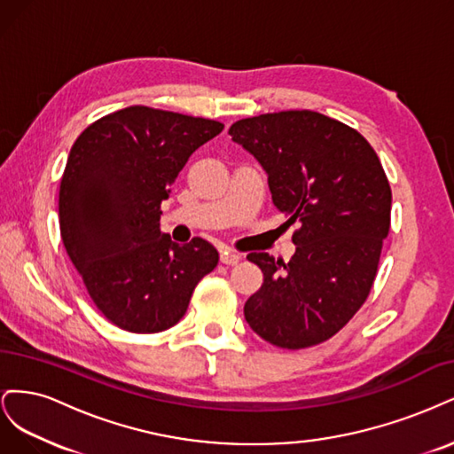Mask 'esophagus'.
<instances>
[{"label": "esophagus", "mask_w": 454, "mask_h": 454, "mask_svg": "<svg viewBox=\"0 0 454 454\" xmlns=\"http://www.w3.org/2000/svg\"><path fill=\"white\" fill-rule=\"evenodd\" d=\"M219 259H222L223 265H237L239 261L242 259L240 254L232 252V250H222V254H219Z\"/></svg>", "instance_id": "obj_1"}]
</instances>
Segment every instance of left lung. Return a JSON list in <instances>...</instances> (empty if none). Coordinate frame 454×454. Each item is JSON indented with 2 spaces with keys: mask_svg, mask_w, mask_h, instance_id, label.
Instances as JSON below:
<instances>
[{
  "mask_svg": "<svg viewBox=\"0 0 454 454\" xmlns=\"http://www.w3.org/2000/svg\"><path fill=\"white\" fill-rule=\"evenodd\" d=\"M267 172L272 202L287 215L295 255L284 263L248 254L263 284L244 318L274 347L320 345L360 310L390 231L392 191L364 136L310 109L240 119L229 129Z\"/></svg>",
  "mask_w": 454,
  "mask_h": 454,
  "instance_id": "obj_1",
  "label": "left lung"
}]
</instances>
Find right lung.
Listing matches in <instances>:
<instances>
[{"label":"right lung","instance_id":"right-lung-1","mask_svg":"<svg viewBox=\"0 0 454 454\" xmlns=\"http://www.w3.org/2000/svg\"><path fill=\"white\" fill-rule=\"evenodd\" d=\"M222 130L212 119L130 106L94 121L72 145L59 195L60 235L94 305L117 327H172L215 269L210 242L180 246L159 222L187 159Z\"/></svg>","mask_w":454,"mask_h":454}]
</instances>
